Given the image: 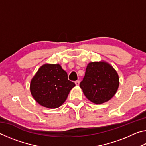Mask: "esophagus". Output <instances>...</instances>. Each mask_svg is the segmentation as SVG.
<instances>
[{"mask_svg":"<svg viewBox=\"0 0 146 146\" xmlns=\"http://www.w3.org/2000/svg\"><path fill=\"white\" fill-rule=\"evenodd\" d=\"M79 84H80V81H79V80L75 81V84H76V86H78Z\"/></svg>","mask_w":146,"mask_h":146,"instance_id":"esophagus-1","label":"esophagus"}]
</instances>
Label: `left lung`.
<instances>
[{
    "mask_svg": "<svg viewBox=\"0 0 146 146\" xmlns=\"http://www.w3.org/2000/svg\"><path fill=\"white\" fill-rule=\"evenodd\" d=\"M119 86L117 71L105 62H94L88 64L85 76L80 87L88 100L100 104L110 100Z\"/></svg>",
    "mask_w": 146,
    "mask_h": 146,
    "instance_id": "obj_1",
    "label": "left lung"
}]
</instances>
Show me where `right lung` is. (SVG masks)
Wrapping results in <instances>:
<instances>
[{"mask_svg": "<svg viewBox=\"0 0 146 146\" xmlns=\"http://www.w3.org/2000/svg\"><path fill=\"white\" fill-rule=\"evenodd\" d=\"M75 86L59 64H44L32 78L30 91L39 104L48 108H57L65 102Z\"/></svg>", "mask_w": 146, "mask_h": 146, "instance_id": "add662e5", "label": "right lung"}]
</instances>
